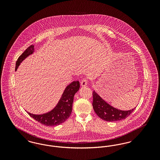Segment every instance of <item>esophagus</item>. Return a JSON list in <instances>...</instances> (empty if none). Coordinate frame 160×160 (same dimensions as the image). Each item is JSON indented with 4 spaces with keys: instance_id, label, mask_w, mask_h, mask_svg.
<instances>
[{
    "instance_id": "obj_1",
    "label": "esophagus",
    "mask_w": 160,
    "mask_h": 160,
    "mask_svg": "<svg viewBox=\"0 0 160 160\" xmlns=\"http://www.w3.org/2000/svg\"><path fill=\"white\" fill-rule=\"evenodd\" d=\"M87 84H88V80L85 78L81 82V86L82 87H85Z\"/></svg>"
}]
</instances>
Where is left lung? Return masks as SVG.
Wrapping results in <instances>:
<instances>
[{
    "label": "left lung",
    "instance_id": "1",
    "mask_svg": "<svg viewBox=\"0 0 160 160\" xmlns=\"http://www.w3.org/2000/svg\"><path fill=\"white\" fill-rule=\"evenodd\" d=\"M92 106L95 113L101 119L108 122H115L127 118L136 108L129 110H121L110 106L102 99L97 92H93Z\"/></svg>",
    "mask_w": 160,
    "mask_h": 160
}]
</instances>
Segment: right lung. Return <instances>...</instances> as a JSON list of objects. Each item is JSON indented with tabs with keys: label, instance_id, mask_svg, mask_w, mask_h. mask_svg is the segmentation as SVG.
<instances>
[{
	"label": "right lung",
	"instance_id": "right-lung-1",
	"mask_svg": "<svg viewBox=\"0 0 160 160\" xmlns=\"http://www.w3.org/2000/svg\"><path fill=\"white\" fill-rule=\"evenodd\" d=\"M35 52L33 45L29 47L23 54L18 58L15 64V71L26 58ZM80 83L78 81H74L67 85L63 92L61 98L53 108L42 114H32L27 113L37 121L47 126L53 127L59 125L66 121L72 112L74 97L77 92L79 90Z\"/></svg>",
	"mask_w": 160,
	"mask_h": 160
}]
</instances>
